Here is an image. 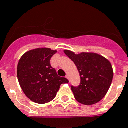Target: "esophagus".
<instances>
[{
  "instance_id": "1",
  "label": "esophagus",
  "mask_w": 128,
  "mask_h": 128,
  "mask_svg": "<svg viewBox=\"0 0 128 128\" xmlns=\"http://www.w3.org/2000/svg\"><path fill=\"white\" fill-rule=\"evenodd\" d=\"M66 78H67V79L69 80V76H68V75H66Z\"/></svg>"
}]
</instances>
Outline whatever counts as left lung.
<instances>
[{
    "label": "left lung",
    "mask_w": 128,
    "mask_h": 128,
    "mask_svg": "<svg viewBox=\"0 0 128 128\" xmlns=\"http://www.w3.org/2000/svg\"><path fill=\"white\" fill-rule=\"evenodd\" d=\"M64 53L74 62L80 76L79 85H71L75 99L86 105L99 102L105 96L112 84L114 72L111 63L97 54L76 55L69 50H65Z\"/></svg>",
    "instance_id": "1"
}]
</instances>
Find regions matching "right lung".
<instances>
[{"mask_svg":"<svg viewBox=\"0 0 128 128\" xmlns=\"http://www.w3.org/2000/svg\"><path fill=\"white\" fill-rule=\"evenodd\" d=\"M56 51L38 48L26 52L17 66V77L22 90L30 100L44 104L53 100L62 84L68 80L57 74L50 60Z\"/></svg>","mask_w":128,"mask_h":128,"instance_id":"add662e5","label":"right lung"}]
</instances>
